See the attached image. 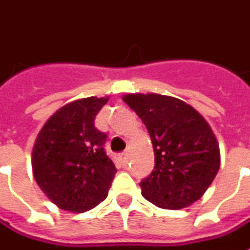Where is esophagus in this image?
Returning <instances> with one entry per match:
<instances>
[{"label": "esophagus", "instance_id": "1", "mask_svg": "<svg viewBox=\"0 0 250 250\" xmlns=\"http://www.w3.org/2000/svg\"><path fill=\"white\" fill-rule=\"evenodd\" d=\"M119 158H120V162H122L123 165H127V164H128V154H127V151L122 153V154L119 155Z\"/></svg>", "mask_w": 250, "mask_h": 250}]
</instances>
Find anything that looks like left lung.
<instances>
[{"mask_svg": "<svg viewBox=\"0 0 250 250\" xmlns=\"http://www.w3.org/2000/svg\"><path fill=\"white\" fill-rule=\"evenodd\" d=\"M123 101L149 131L154 170L139 183L157 207L180 210L202 198L219 170V146L208 123L184 101L161 95H127Z\"/></svg>", "mask_w": 250, "mask_h": 250, "instance_id": "1", "label": "left lung"}]
</instances>
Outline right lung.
<instances>
[{
  "mask_svg": "<svg viewBox=\"0 0 250 250\" xmlns=\"http://www.w3.org/2000/svg\"><path fill=\"white\" fill-rule=\"evenodd\" d=\"M107 101L88 97L64 105L36 138L35 180L62 210L85 212L107 198L116 167L104 149L107 134L95 127L96 115Z\"/></svg>",
  "mask_w": 250,
  "mask_h": 250,
  "instance_id": "1",
  "label": "right lung"
}]
</instances>
